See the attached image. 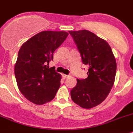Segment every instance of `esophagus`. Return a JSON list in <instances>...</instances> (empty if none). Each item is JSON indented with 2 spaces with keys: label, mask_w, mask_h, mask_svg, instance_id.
Here are the masks:
<instances>
[{
  "label": "esophagus",
  "mask_w": 133,
  "mask_h": 133,
  "mask_svg": "<svg viewBox=\"0 0 133 133\" xmlns=\"http://www.w3.org/2000/svg\"><path fill=\"white\" fill-rule=\"evenodd\" d=\"M62 77H63V79H66V78H68V77H69V76L68 75H65V74H62Z\"/></svg>",
  "instance_id": "esophagus-1"
}]
</instances>
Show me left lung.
Here are the masks:
<instances>
[{"label": "left lung", "instance_id": "1", "mask_svg": "<svg viewBox=\"0 0 133 133\" xmlns=\"http://www.w3.org/2000/svg\"><path fill=\"white\" fill-rule=\"evenodd\" d=\"M82 56L89 65L86 79H77L71 98L83 108H92L107 98L115 80L116 62L111 47L104 39L88 30L69 31Z\"/></svg>", "mask_w": 133, "mask_h": 133}]
</instances>
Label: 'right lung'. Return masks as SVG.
<instances>
[{
    "label": "right lung",
    "mask_w": 133,
    "mask_h": 133,
    "mask_svg": "<svg viewBox=\"0 0 133 133\" xmlns=\"http://www.w3.org/2000/svg\"><path fill=\"white\" fill-rule=\"evenodd\" d=\"M68 35L65 31H45L22 45L15 65L18 88L30 102L42 105L55 98L60 87L62 76L49 68L54 52Z\"/></svg>",
    "instance_id": "1"
}]
</instances>
